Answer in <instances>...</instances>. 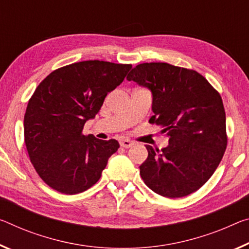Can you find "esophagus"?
I'll return each mask as SVG.
<instances>
[{"mask_svg": "<svg viewBox=\"0 0 249 249\" xmlns=\"http://www.w3.org/2000/svg\"><path fill=\"white\" fill-rule=\"evenodd\" d=\"M120 145L123 148H129V147H132V146L134 145V142L129 141V140H121L120 141Z\"/></svg>", "mask_w": 249, "mask_h": 249, "instance_id": "34e87169", "label": "esophagus"}]
</instances>
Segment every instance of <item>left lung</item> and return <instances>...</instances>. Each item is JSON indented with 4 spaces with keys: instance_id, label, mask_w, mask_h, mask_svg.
Returning a JSON list of instances; mask_svg holds the SVG:
<instances>
[{
    "instance_id": "1",
    "label": "left lung",
    "mask_w": 249,
    "mask_h": 249,
    "mask_svg": "<svg viewBox=\"0 0 249 249\" xmlns=\"http://www.w3.org/2000/svg\"><path fill=\"white\" fill-rule=\"evenodd\" d=\"M126 78L151 90L149 123L168 137L160 151L146 145L148 156L140 166L144 183L168 198L196 192L214 174L226 149L222 97L199 73L167 63H143Z\"/></svg>"
}]
</instances>
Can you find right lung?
<instances>
[{"label":"right lung","mask_w":249,"mask_h":249,"mask_svg":"<svg viewBox=\"0 0 249 249\" xmlns=\"http://www.w3.org/2000/svg\"><path fill=\"white\" fill-rule=\"evenodd\" d=\"M131 69L84 61L54 71L39 83L26 107L24 140L35 171L50 187L73 195L101 178L120 144L83 135V127Z\"/></svg>","instance_id":"1"}]
</instances>
